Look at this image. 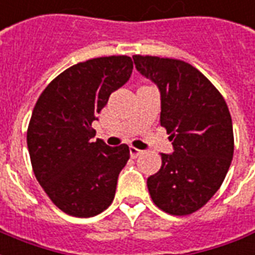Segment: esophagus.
Returning <instances> with one entry per match:
<instances>
[{
  "instance_id": "esophagus-1",
  "label": "esophagus",
  "mask_w": 255,
  "mask_h": 255,
  "mask_svg": "<svg viewBox=\"0 0 255 255\" xmlns=\"http://www.w3.org/2000/svg\"><path fill=\"white\" fill-rule=\"evenodd\" d=\"M143 150H139V149L137 148H133V146H130V156L133 157V158H135V157H138L139 154H142Z\"/></svg>"
}]
</instances>
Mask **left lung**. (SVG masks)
Wrapping results in <instances>:
<instances>
[{"mask_svg":"<svg viewBox=\"0 0 255 255\" xmlns=\"http://www.w3.org/2000/svg\"><path fill=\"white\" fill-rule=\"evenodd\" d=\"M141 75L161 94L160 124L175 152L161 153L148 177L153 203L171 215H189L221 188L234 154L233 121L225 98L195 67L177 59L133 56Z\"/></svg>","mask_w":255,"mask_h":255,"instance_id":"obj_1","label":"left lung"}]
</instances>
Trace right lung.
<instances>
[{
    "instance_id": "add662e5",
    "label": "right lung",
    "mask_w": 255,
    "mask_h": 255,
    "mask_svg": "<svg viewBox=\"0 0 255 255\" xmlns=\"http://www.w3.org/2000/svg\"><path fill=\"white\" fill-rule=\"evenodd\" d=\"M131 71L133 62L124 55L78 63L48 84L34 105L26 131L32 168L48 198L68 215H98L114 199L129 146L93 142L91 124Z\"/></svg>"
}]
</instances>
